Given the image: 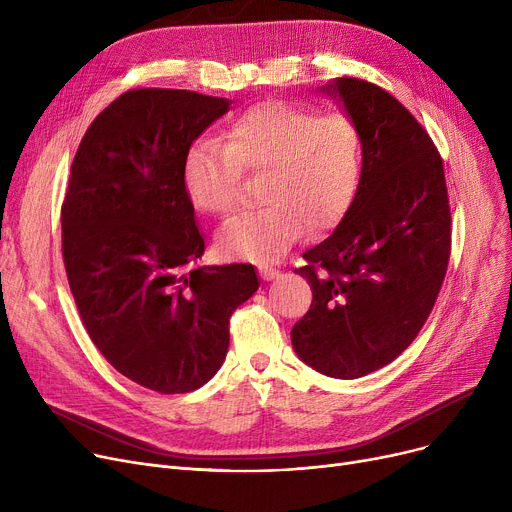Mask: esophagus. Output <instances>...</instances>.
<instances>
[{"label": "esophagus", "mask_w": 512, "mask_h": 512, "mask_svg": "<svg viewBox=\"0 0 512 512\" xmlns=\"http://www.w3.org/2000/svg\"><path fill=\"white\" fill-rule=\"evenodd\" d=\"M259 274L263 280H274L280 276V270H276L274 265H259Z\"/></svg>", "instance_id": "obj_1"}]
</instances>
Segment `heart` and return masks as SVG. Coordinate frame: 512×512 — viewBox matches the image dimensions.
Masks as SVG:
<instances>
[{"instance_id":"obj_1","label":"heart","mask_w":512,"mask_h":512,"mask_svg":"<svg viewBox=\"0 0 512 512\" xmlns=\"http://www.w3.org/2000/svg\"><path fill=\"white\" fill-rule=\"evenodd\" d=\"M242 174L263 176L255 213L240 215L218 236L228 259L267 261L288 251L305 230L334 228L351 207L363 174L359 126L344 114L267 101L240 114L224 143L201 139L184 155L182 182L191 203L228 215Z\"/></svg>"}]
</instances>
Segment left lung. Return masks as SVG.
<instances>
[{
    "label": "left lung",
    "mask_w": 512,
    "mask_h": 512,
    "mask_svg": "<svg viewBox=\"0 0 512 512\" xmlns=\"http://www.w3.org/2000/svg\"><path fill=\"white\" fill-rule=\"evenodd\" d=\"M363 139L357 195L336 230L294 270L313 290L290 338L315 371L355 380L392 363L434 309L450 259L442 157L417 118L382 87L336 78Z\"/></svg>",
    "instance_id": "left-lung-1"
}]
</instances>
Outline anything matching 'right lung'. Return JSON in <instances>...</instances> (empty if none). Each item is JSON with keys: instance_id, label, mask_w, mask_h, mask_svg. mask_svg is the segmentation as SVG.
<instances>
[{"instance_id": "right-lung-1", "label": "right lung", "mask_w": 512, "mask_h": 512, "mask_svg": "<svg viewBox=\"0 0 512 512\" xmlns=\"http://www.w3.org/2000/svg\"><path fill=\"white\" fill-rule=\"evenodd\" d=\"M230 101L132 89L91 122L62 203V255L80 319L116 371L161 394L193 392L226 359L230 315L259 288L249 263L205 251L182 182L193 141Z\"/></svg>"}]
</instances>
